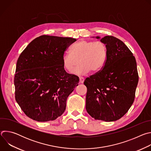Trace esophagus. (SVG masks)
I'll return each instance as SVG.
<instances>
[{"mask_svg": "<svg viewBox=\"0 0 151 151\" xmlns=\"http://www.w3.org/2000/svg\"><path fill=\"white\" fill-rule=\"evenodd\" d=\"M84 80H85V79H84L83 78H82V77H80V78H79V83H83Z\"/></svg>", "mask_w": 151, "mask_h": 151, "instance_id": "esophagus-1", "label": "esophagus"}]
</instances>
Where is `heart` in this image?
Returning a JSON list of instances; mask_svg holds the SVG:
<instances>
[{"label": "heart", "instance_id": "heart-1", "mask_svg": "<svg viewBox=\"0 0 151 151\" xmlns=\"http://www.w3.org/2000/svg\"><path fill=\"white\" fill-rule=\"evenodd\" d=\"M107 58L106 45L101 41L82 40L73 44L70 52H65L62 56L63 66L72 72L78 61L80 64L73 71L76 75H85L91 70L100 71L105 65Z\"/></svg>", "mask_w": 151, "mask_h": 151}]
</instances>
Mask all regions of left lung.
I'll return each mask as SVG.
<instances>
[{
	"label": "left lung",
	"instance_id": "obj_1",
	"mask_svg": "<svg viewBox=\"0 0 151 151\" xmlns=\"http://www.w3.org/2000/svg\"><path fill=\"white\" fill-rule=\"evenodd\" d=\"M106 45L107 58L103 69L86 78V110L95 119L115 121L133 103L139 76L133 53L119 39L96 37Z\"/></svg>",
	"mask_w": 151,
	"mask_h": 151
}]
</instances>
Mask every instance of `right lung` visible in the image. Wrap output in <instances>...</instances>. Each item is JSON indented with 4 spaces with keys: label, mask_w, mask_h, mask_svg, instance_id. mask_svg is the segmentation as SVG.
I'll return each mask as SVG.
<instances>
[{
    "label": "right lung",
    "mask_w": 151,
    "mask_h": 151,
    "mask_svg": "<svg viewBox=\"0 0 151 151\" xmlns=\"http://www.w3.org/2000/svg\"><path fill=\"white\" fill-rule=\"evenodd\" d=\"M76 39L43 35L33 40L20 54L14 77L15 100L30 118L53 121L66 107L79 78L68 73L62 56Z\"/></svg>",
    "instance_id": "1"
}]
</instances>
